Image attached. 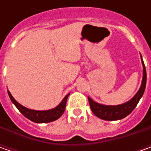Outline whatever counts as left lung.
Here are the masks:
<instances>
[{"instance_id": "left-lung-1", "label": "left lung", "mask_w": 151, "mask_h": 151, "mask_svg": "<svg viewBox=\"0 0 151 151\" xmlns=\"http://www.w3.org/2000/svg\"><path fill=\"white\" fill-rule=\"evenodd\" d=\"M141 59H142V57H141ZM142 64L143 69H144L143 70L142 84H141V86H140L139 91L136 93V95L129 101L125 102L124 104H121V105H118V106H106V105H101V104L97 103L88 96V101H89L91 109L96 117L103 119V120L113 121V120L124 119L133 112V110L136 107L137 104L139 101L140 98L142 97L145 90V86H146V70H145V66L143 60Z\"/></svg>"}]
</instances>
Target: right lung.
Masks as SVG:
<instances>
[{
	"label": "right lung",
	"mask_w": 151,
	"mask_h": 151,
	"mask_svg": "<svg viewBox=\"0 0 151 151\" xmlns=\"http://www.w3.org/2000/svg\"><path fill=\"white\" fill-rule=\"evenodd\" d=\"M8 91V95L10 96L11 101L13 102L15 106L20 111L22 114L26 117L27 119L31 120L34 123H50V122H53L59 118H60V116L64 113L65 109V106H66L67 98L69 96V94L65 96V98L63 99V101H61L60 103L55 108L50 109V110H46V111H36V110H31L28 109L27 107L22 106L20 103H18L17 101L13 98V96H12V94Z\"/></svg>",
	"instance_id": "obj_1"
}]
</instances>
